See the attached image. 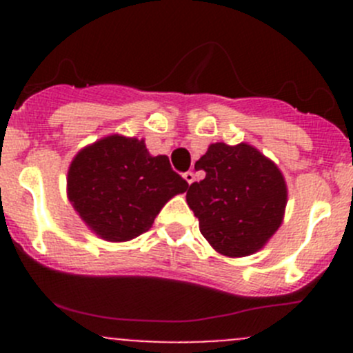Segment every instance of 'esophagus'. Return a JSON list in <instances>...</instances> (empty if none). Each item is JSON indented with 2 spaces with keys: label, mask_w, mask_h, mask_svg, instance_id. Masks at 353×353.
Returning <instances> with one entry per match:
<instances>
[{
  "label": "esophagus",
  "mask_w": 353,
  "mask_h": 353,
  "mask_svg": "<svg viewBox=\"0 0 353 353\" xmlns=\"http://www.w3.org/2000/svg\"><path fill=\"white\" fill-rule=\"evenodd\" d=\"M183 177L186 179L188 184H193V181H194V174L193 172H184Z\"/></svg>",
  "instance_id": "esophagus-1"
}]
</instances>
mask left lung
Returning <instances> with one entry per match:
<instances>
[{
	"instance_id": "left-lung-1",
	"label": "left lung",
	"mask_w": 353,
	"mask_h": 353,
	"mask_svg": "<svg viewBox=\"0 0 353 353\" xmlns=\"http://www.w3.org/2000/svg\"><path fill=\"white\" fill-rule=\"evenodd\" d=\"M205 179L186 201L199 232L219 254L244 258L265 248L285 216V177L272 159L249 143H212L198 160Z\"/></svg>"
}]
</instances>
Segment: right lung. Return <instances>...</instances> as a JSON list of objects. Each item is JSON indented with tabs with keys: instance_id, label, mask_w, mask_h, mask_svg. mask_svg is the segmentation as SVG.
Here are the masks:
<instances>
[{
	"instance_id": "1",
	"label": "right lung",
	"mask_w": 353,
	"mask_h": 353,
	"mask_svg": "<svg viewBox=\"0 0 353 353\" xmlns=\"http://www.w3.org/2000/svg\"><path fill=\"white\" fill-rule=\"evenodd\" d=\"M186 190L169 157H154L137 137L101 138L81 148L68 167V199L85 225L109 243L147 232L163 205Z\"/></svg>"
}]
</instances>
